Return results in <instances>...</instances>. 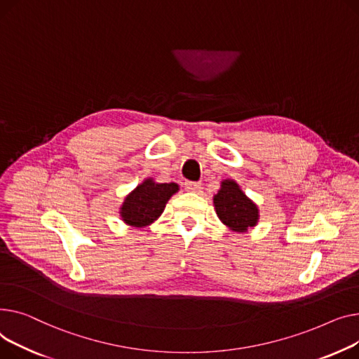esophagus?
Returning <instances> with one entry per match:
<instances>
[{
    "label": "esophagus",
    "instance_id": "34e87169",
    "mask_svg": "<svg viewBox=\"0 0 359 359\" xmlns=\"http://www.w3.org/2000/svg\"><path fill=\"white\" fill-rule=\"evenodd\" d=\"M184 187H185L187 191L197 193V191H200L201 184H200V182H194V181H185V182H184Z\"/></svg>",
    "mask_w": 359,
    "mask_h": 359
}]
</instances>
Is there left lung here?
Returning a JSON list of instances; mask_svg holds the SVG:
<instances>
[{
  "instance_id": "obj_1",
  "label": "left lung",
  "mask_w": 359,
  "mask_h": 359,
  "mask_svg": "<svg viewBox=\"0 0 359 359\" xmlns=\"http://www.w3.org/2000/svg\"><path fill=\"white\" fill-rule=\"evenodd\" d=\"M217 217L233 231H246L257 226L259 210L257 204L242 191L233 180L222 181V187L213 197Z\"/></svg>"
}]
</instances>
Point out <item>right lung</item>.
<instances>
[{
  "mask_svg": "<svg viewBox=\"0 0 359 359\" xmlns=\"http://www.w3.org/2000/svg\"><path fill=\"white\" fill-rule=\"evenodd\" d=\"M177 191L178 184L175 182L158 184L152 178H147L124 198L120 207V216L129 226H149L162 215L168 200Z\"/></svg>",
  "mask_w": 359,
  "mask_h": 359,
  "instance_id": "1",
  "label": "right lung"
}]
</instances>
